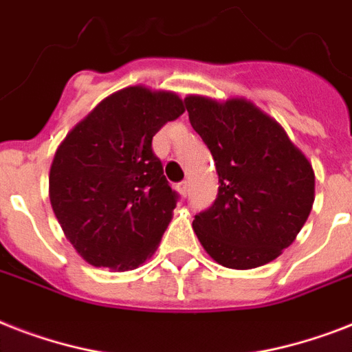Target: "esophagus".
<instances>
[{
    "label": "esophagus",
    "mask_w": 352,
    "mask_h": 352,
    "mask_svg": "<svg viewBox=\"0 0 352 352\" xmlns=\"http://www.w3.org/2000/svg\"><path fill=\"white\" fill-rule=\"evenodd\" d=\"M177 190H179V193H181L182 197H186V193H188V182L186 181H182L177 184Z\"/></svg>",
    "instance_id": "obj_1"
}]
</instances>
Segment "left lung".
<instances>
[{
    "instance_id": "1",
    "label": "left lung",
    "mask_w": 352,
    "mask_h": 352,
    "mask_svg": "<svg viewBox=\"0 0 352 352\" xmlns=\"http://www.w3.org/2000/svg\"><path fill=\"white\" fill-rule=\"evenodd\" d=\"M190 124L214 157L215 203L193 219V232L215 263L235 270L283 254L314 203V170L276 118L246 98H184Z\"/></svg>"
}]
</instances>
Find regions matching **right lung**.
<instances>
[{"mask_svg":"<svg viewBox=\"0 0 352 352\" xmlns=\"http://www.w3.org/2000/svg\"><path fill=\"white\" fill-rule=\"evenodd\" d=\"M182 113L173 91L129 85L104 98L58 146L49 199L84 261L124 272L155 254L177 195L151 140Z\"/></svg>","mask_w":352,"mask_h":352,"instance_id":"add662e5","label":"right lung"}]
</instances>
